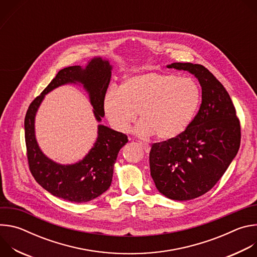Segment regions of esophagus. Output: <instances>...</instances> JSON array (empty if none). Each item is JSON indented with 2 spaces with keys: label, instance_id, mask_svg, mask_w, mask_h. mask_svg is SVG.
<instances>
[{
  "label": "esophagus",
  "instance_id": "esophagus-1",
  "mask_svg": "<svg viewBox=\"0 0 257 257\" xmlns=\"http://www.w3.org/2000/svg\"><path fill=\"white\" fill-rule=\"evenodd\" d=\"M139 145L144 150L145 153H150V151H151V145H150V144L140 141V142H139Z\"/></svg>",
  "mask_w": 257,
  "mask_h": 257
}]
</instances>
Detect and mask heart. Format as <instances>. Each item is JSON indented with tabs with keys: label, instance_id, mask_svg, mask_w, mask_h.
<instances>
[{
	"label": "heart",
	"instance_id": "heart-1",
	"mask_svg": "<svg viewBox=\"0 0 257 257\" xmlns=\"http://www.w3.org/2000/svg\"><path fill=\"white\" fill-rule=\"evenodd\" d=\"M199 100L198 86L191 78L146 72L127 78L119 90L109 89L103 97V111L112 126L123 132L139 111L138 133L170 140L187 129Z\"/></svg>",
	"mask_w": 257,
	"mask_h": 257
}]
</instances>
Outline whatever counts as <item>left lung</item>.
Returning a JSON list of instances; mask_svg holds the SVG:
<instances>
[{"label":"left lung","instance_id":"left-lung-1","mask_svg":"<svg viewBox=\"0 0 257 257\" xmlns=\"http://www.w3.org/2000/svg\"><path fill=\"white\" fill-rule=\"evenodd\" d=\"M167 67L195 75L201 86V103L181 135L153 144L151 175L157 189L168 198L190 200L209 191L236 157L240 121L226 88L204 66L173 63Z\"/></svg>","mask_w":257,"mask_h":257}]
</instances>
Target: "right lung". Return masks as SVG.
<instances>
[{
  "label": "right lung",
  "mask_w": 257,
  "mask_h": 257,
  "mask_svg": "<svg viewBox=\"0 0 257 257\" xmlns=\"http://www.w3.org/2000/svg\"><path fill=\"white\" fill-rule=\"evenodd\" d=\"M111 70L108 61L101 58L92 59L85 69L80 66L64 68L28 106L24 129L29 170L35 181L56 197L80 203L90 201L106 191L112 183L114 164L120 150L128 142V137L124 133L98 125L96 142L88 155L74 165H59L41 152L35 140V113L45 94L60 85L79 82L89 93L94 116L100 121L104 116L103 97L111 80Z\"/></svg>",
  "instance_id": "add662e5"
}]
</instances>
